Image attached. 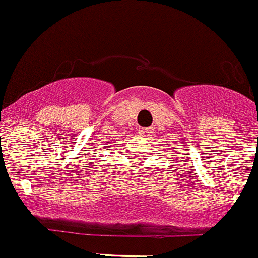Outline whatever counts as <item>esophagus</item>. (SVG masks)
<instances>
[{"mask_svg": "<svg viewBox=\"0 0 258 258\" xmlns=\"http://www.w3.org/2000/svg\"><path fill=\"white\" fill-rule=\"evenodd\" d=\"M138 133L141 134L142 137H150L151 134L153 133V132H152V129H151V127H141Z\"/></svg>", "mask_w": 258, "mask_h": 258, "instance_id": "obj_1", "label": "esophagus"}]
</instances>
